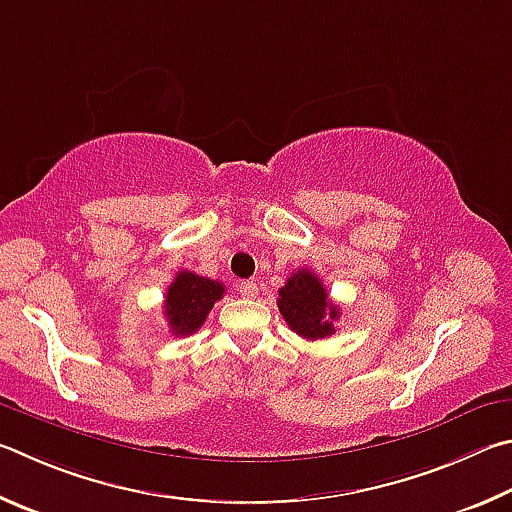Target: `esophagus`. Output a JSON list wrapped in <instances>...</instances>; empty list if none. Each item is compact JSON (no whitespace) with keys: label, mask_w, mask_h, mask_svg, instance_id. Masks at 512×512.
Returning a JSON list of instances; mask_svg holds the SVG:
<instances>
[{"label":"esophagus","mask_w":512,"mask_h":512,"mask_svg":"<svg viewBox=\"0 0 512 512\" xmlns=\"http://www.w3.org/2000/svg\"><path fill=\"white\" fill-rule=\"evenodd\" d=\"M238 292H240V297L254 299L256 294H258V285L254 281H240L238 283Z\"/></svg>","instance_id":"obj_1"}]
</instances>
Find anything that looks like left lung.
<instances>
[{"instance_id":"obj_1","label":"left lung","mask_w":512,"mask_h":512,"mask_svg":"<svg viewBox=\"0 0 512 512\" xmlns=\"http://www.w3.org/2000/svg\"><path fill=\"white\" fill-rule=\"evenodd\" d=\"M279 310L288 326L303 339H324L335 333L339 308L328 299V292L317 274L310 270L294 272L279 290Z\"/></svg>"}]
</instances>
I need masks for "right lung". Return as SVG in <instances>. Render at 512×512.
I'll list each match as a JSON object with an SVG mask.
<instances>
[{
	"label": "right lung",
	"instance_id": "obj_1",
	"mask_svg": "<svg viewBox=\"0 0 512 512\" xmlns=\"http://www.w3.org/2000/svg\"><path fill=\"white\" fill-rule=\"evenodd\" d=\"M224 285L193 272H179L168 285L164 301V317L170 333L177 337L193 335L209 317L213 303L222 299Z\"/></svg>",
	"mask_w": 512,
	"mask_h": 512
}]
</instances>
